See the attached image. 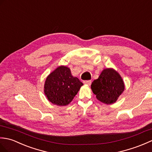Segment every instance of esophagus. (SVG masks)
Listing matches in <instances>:
<instances>
[{
  "label": "esophagus",
  "instance_id": "esophagus-1",
  "mask_svg": "<svg viewBox=\"0 0 152 152\" xmlns=\"http://www.w3.org/2000/svg\"><path fill=\"white\" fill-rule=\"evenodd\" d=\"M83 83H84V84H85V85L90 86L91 85V83H92V81H91V80H84Z\"/></svg>",
  "mask_w": 152,
  "mask_h": 152
}]
</instances>
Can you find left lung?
Here are the masks:
<instances>
[{"label":"left lung","mask_w":152,"mask_h":152,"mask_svg":"<svg viewBox=\"0 0 152 152\" xmlns=\"http://www.w3.org/2000/svg\"><path fill=\"white\" fill-rule=\"evenodd\" d=\"M91 88L97 99L110 104L116 102L125 86L120 74L113 68H107L102 71L98 79L92 82Z\"/></svg>","instance_id":"8db88e82"}]
</instances>
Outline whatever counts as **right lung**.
<instances>
[{
    "label": "right lung",
    "instance_id": "add662e5",
    "mask_svg": "<svg viewBox=\"0 0 152 152\" xmlns=\"http://www.w3.org/2000/svg\"><path fill=\"white\" fill-rule=\"evenodd\" d=\"M83 85L77 77L72 76L69 67L61 66L46 78L44 93L50 102L66 106L72 102Z\"/></svg>",
    "mask_w": 152,
    "mask_h": 152
}]
</instances>
